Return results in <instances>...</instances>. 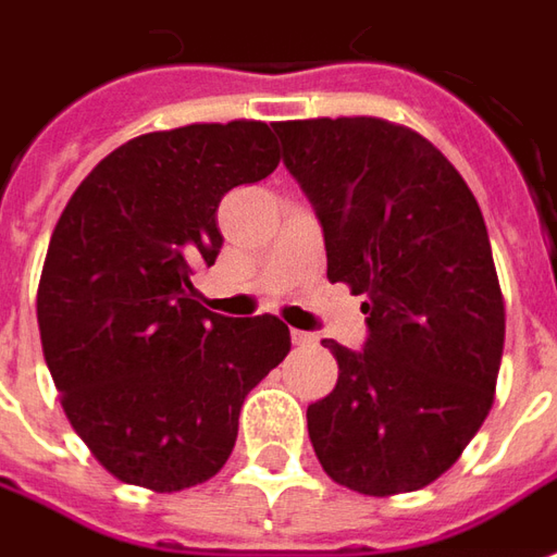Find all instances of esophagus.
<instances>
[{
    "mask_svg": "<svg viewBox=\"0 0 557 557\" xmlns=\"http://www.w3.org/2000/svg\"><path fill=\"white\" fill-rule=\"evenodd\" d=\"M292 344H295V346H313V344H317V334L298 332V329H295V332H292Z\"/></svg>",
    "mask_w": 557,
    "mask_h": 557,
    "instance_id": "1",
    "label": "esophagus"
}]
</instances>
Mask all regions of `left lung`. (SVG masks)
<instances>
[{"label":"left lung","instance_id":"left-lung-1","mask_svg":"<svg viewBox=\"0 0 557 557\" xmlns=\"http://www.w3.org/2000/svg\"><path fill=\"white\" fill-rule=\"evenodd\" d=\"M325 235L329 280L364 295V349L322 341L337 386L307 407L322 470L359 495L425 488L492 410L504 295L480 205L434 144L376 116L274 123Z\"/></svg>","mask_w":557,"mask_h":557}]
</instances>
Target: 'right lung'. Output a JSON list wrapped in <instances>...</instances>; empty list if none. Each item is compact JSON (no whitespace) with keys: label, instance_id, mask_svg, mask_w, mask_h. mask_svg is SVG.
I'll return each instance as SVG.
<instances>
[{"label":"right lung","instance_id":"obj_1","mask_svg":"<svg viewBox=\"0 0 557 557\" xmlns=\"http://www.w3.org/2000/svg\"><path fill=\"white\" fill-rule=\"evenodd\" d=\"M277 162L259 120L138 135L89 171L50 235L45 361L77 437L120 482L181 492L220 473L244 398L289 352L277 317H220L193 286L223 247L225 193Z\"/></svg>","mask_w":557,"mask_h":557}]
</instances>
